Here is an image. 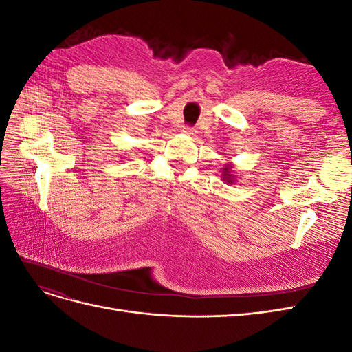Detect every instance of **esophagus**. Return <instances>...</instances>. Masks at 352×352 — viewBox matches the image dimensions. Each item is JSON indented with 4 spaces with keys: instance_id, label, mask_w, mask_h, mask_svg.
<instances>
[{
    "instance_id": "1",
    "label": "esophagus",
    "mask_w": 352,
    "mask_h": 352,
    "mask_svg": "<svg viewBox=\"0 0 352 352\" xmlns=\"http://www.w3.org/2000/svg\"><path fill=\"white\" fill-rule=\"evenodd\" d=\"M182 132L186 133V135H195V133H197L195 127H192V126H184V127H182Z\"/></svg>"
}]
</instances>
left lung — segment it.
<instances>
[{
	"instance_id": "obj_1",
	"label": "left lung",
	"mask_w": 352,
	"mask_h": 352,
	"mask_svg": "<svg viewBox=\"0 0 352 352\" xmlns=\"http://www.w3.org/2000/svg\"><path fill=\"white\" fill-rule=\"evenodd\" d=\"M229 167H230V166H228L226 168H223V175H221V176H223V180H226V182L232 184V177H233V176L229 173Z\"/></svg>"
}]
</instances>
